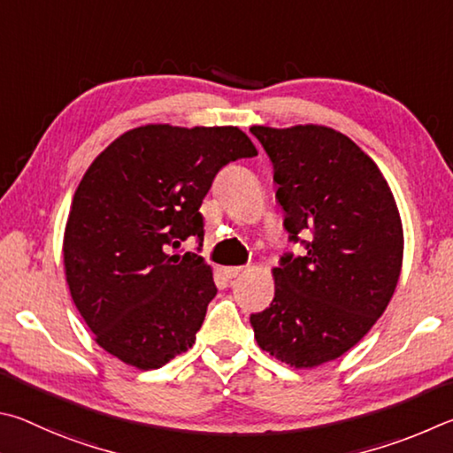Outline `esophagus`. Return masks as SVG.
Returning a JSON list of instances; mask_svg holds the SVG:
<instances>
[{
	"mask_svg": "<svg viewBox=\"0 0 453 453\" xmlns=\"http://www.w3.org/2000/svg\"><path fill=\"white\" fill-rule=\"evenodd\" d=\"M244 273L242 266H226L225 268V276L226 279H236V276H241Z\"/></svg>",
	"mask_w": 453,
	"mask_h": 453,
	"instance_id": "34e87169",
	"label": "esophagus"
}]
</instances>
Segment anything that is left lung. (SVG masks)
I'll list each match as a JSON object with an SVG mask.
<instances>
[{"label": "left lung", "instance_id": "obj_1", "mask_svg": "<svg viewBox=\"0 0 453 453\" xmlns=\"http://www.w3.org/2000/svg\"><path fill=\"white\" fill-rule=\"evenodd\" d=\"M250 133L273 161L288 239L304 247L280 257L273 303L250 324L263 350L314 368L358 344L390 303L403 255L400 212L376 163L346 134L322 125Z\"/></svg>", "mask_w": 453, "mask_h": 453}]
</instances>
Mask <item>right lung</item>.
Instances as JSON below:
<instances>
[{
    "instance_id": "1",
    "label": "right lung",
    "mask_w": 453,
    "mask_h": 453,
    "mask_svg": "<svg viewBox=\"0 0 453 453\" xmlns=\"http://www.w3.org/2000/svg\"><path fill=\"white\" fill-rule=\"evenodd\" d=\"M239 127L145 125L95 158L71 203L63 263L71 298L97 344L155 370L195 344L217 295L198 212L217 173L257 157ZM201 250V249H198Z\"/></svg>"
}]
</instances>
